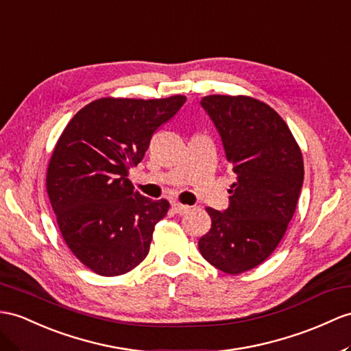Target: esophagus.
I'll return each instance as SVG.
<instances>
[{
    "instance_id": "obj_1",
    "label": "esophagus",
    "mask_w": 351,
    "mask_h": 351,
    "mask_svg": "<svg viewBox=\"0 0 351 351\" xmlns=\"http://www.w3.org/2000/svg\"><path fill=\"white\" fill-rule=\"evenodd\" d=\"M171 207H173V210L177 213V215H186V213L191 211L189 205H183L180 202H173L171 204Z\"/></svg>"
}]
</instances>
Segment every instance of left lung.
I'll use <instances>...</instances> for the list:
<instances>
[{
    "label": "left lung",
    "instance_id": "8db88e82",
    "mask_svg": "<svg viewBox=\"0 0 351 351\" xmlns=\"http://www.w3.org/2000/svg\"><path fill=\"white\" fill-rule=\"evenodd\" d=\"M201 107L215 123L235 182L223 211L207 208L202 258L226 274L258 267L283 238L304 182V160L277 111L250 97L210 95Z\"/></svg>",
    "mask_w": 351,
    "mask_h": 351
}]
</instances>
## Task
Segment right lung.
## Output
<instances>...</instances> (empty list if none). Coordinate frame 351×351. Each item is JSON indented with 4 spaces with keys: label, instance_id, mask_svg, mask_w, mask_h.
<instances>
[{
    "label": "right lung",
    "instance_id": "1",
    "mask_svg": "<svg viewBox=\"0 0 351 351\" xmlns=\"http://www.w3.org/2000/svg\"><path fill=\"white\" fill-rule=\"evenodd\" d=\"M186 97L101 98L68 122L47 168V193L68 249L104 277L122 276L149 253L153 230L169 208L134 191L128 178L153 134Z\"/></svg>",
    "mask_w": 351,
    "mask_h": 351
}]
</instances>
